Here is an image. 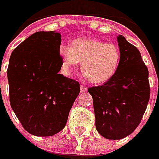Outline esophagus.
Instances as JSON below:
<instances>
[{"mask_svg": "<svg viewBox=\"0 0 159 159\" xmlns=\"http://www.w3.org/2000/svg\"><path fill=\"white\" fill-rule=\"evenodd\" d=\"M87 90H88V88H87V87H85V86H83V85H80V92H81V93L86 92Z\"/></svg>", "mask_w": 159, "mask_h": 159, "instance_id": "esophagus-1", "label": "esophagus"}]
</instances>
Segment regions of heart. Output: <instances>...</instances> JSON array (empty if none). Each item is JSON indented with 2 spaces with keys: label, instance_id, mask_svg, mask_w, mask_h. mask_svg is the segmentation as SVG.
<instances>
[{
  "label": "heart",
  "instance_id": "1",
  "mask_svg": "<svg viewBox=\"0 0 159 159\" xmlns=\"http://www.w3.org/2000/svg\"><path fill=\"white\" fill-rule=\"evenodd\" d=\"M61 71L70 76L72 70L81 61L82 74L90 82L102 84L110 80L119 69L121 52L114 43L80 38L71 45L61 44L58 48Z\"/></svg>",
  "mask_w": 159,
  "mask_h": 159
}]
</instances>
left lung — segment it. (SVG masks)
Returning a JSON list of instances; mask_svg holds the SVG:
<instances>
[{
    "mask_svg": "<svg viewBox=\"0 0 159 159\" xmlns=\"http://www.w3.org/2000/svg\"><path fill=\"white\" fill-rule=\"evenodd\" d=\"M121 52L116 74L99 87L89 88L93 97L95 127L109 140L126 137L135 130L150 100L149 70L136 47L117 37Z\"/></svg>",
    "mask_w": 159,
    "mask_h": 159,
    "instance_id": "8db88e82",
    "label": "left lung"
}]
</instances>
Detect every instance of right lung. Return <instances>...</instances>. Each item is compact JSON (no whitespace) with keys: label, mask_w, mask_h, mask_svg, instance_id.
<instances>
[{"label":"right lung","mask_w":159,"mask_h":159,"mask_svg":"<svg viewBox=\"0 0 159 159\" xmlns=\"http://www.w3.org/2000/svg\"><path fill=\"white\" fill-rule=\"evenodd\" d=\"M61 34L37 32L16 48L7 70L10 105L23 127L36 136L64 128L80 83L59 74Z\"/></svg>","instance_id":"right-lung-1"}]
</instances>
